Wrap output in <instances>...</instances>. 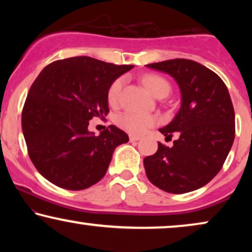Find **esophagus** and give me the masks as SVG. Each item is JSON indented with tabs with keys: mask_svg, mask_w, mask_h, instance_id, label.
I'll return each mask as SVG.
<instances>
[{
	"mask_svg": "<svg viewBox=\"0 0 252 252\" xmlns=\"http://www.w3.org/2000/svg\"><path fill=\"white\" fill-rule=\"evenodd\" d=\"M140 139H141V136H139V135H129L130 142H135V141H139Z\"/></svg>",
	"mask_w": 252,
	"mask_h": 252,
	"instance_id": "esophagus-1",
	"label": "esophagus"
}]
</instances>
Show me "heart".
I'll use <instances>...</instances> for the list:
<instances>
[{
	"label": "heart",
	"mask_w": 252,
	"mask_h": 252,
	"mask_svg": "<svg viewBox=\"0 0 252 252\" xmlns=\"http://www.w3.org/2000/svg\"><path fill=\"white\" fill-rule=\"evenodd\" d=\"M143 82L146 87L149 89V92L155 97L163 98L168 95L171 91V85L168 84L166 79L159 77L156 74H148L143 78ZM124 85V79L119 78L116 79L110 86L108 91V99L111 104H115L118 101L120 92H122ZM117 123L122 127L123 129L133 134H141L154 126L156 124V118L153 116L144 115V113H136V112H124L118 116Z\"/></svg>",
	"instance_id": "b5f03b06"
}]
</instances>
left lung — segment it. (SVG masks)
<instances>
[{"instance_id":"1","label":"left lung","mask_w":252,"mask_h":252,"mask_svg":"<svg viewBox=\"0 0 252 252\" xmlns=\"http://www.w3.org/2000/svg\"><path fill=\"white\" fill-rule=\"evenodd\" d=\"M170 74L181 92V108L159 129L173 141L158 142L156 154L143 159L151 184L171 194L196 190L212 180L225 163L235 137V113L221 78L197 62L175 58L146 65Z\"/></svg>"}]
</instances>
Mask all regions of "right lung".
<instances>
[{
	"label": "right lung",
	"instance_id": "obj_1",
	"mask_svg": "<svg viewBox=\"0 0 252 252\" xmlns=\"http://www.w3.org/2000/svg\"><path fill=\"white\" fill-rule=\"evenodd\" d=\"M133 67L78 56L55 61L37 75L22 128L31 160L48 181L82 190L104 177L116 147L128 142V135L110 125L95 136L89 120L108 115L110 86Z\"/></svg>",
	"mask_w": 252,
	"mask_h": 252
}]
</instances>
